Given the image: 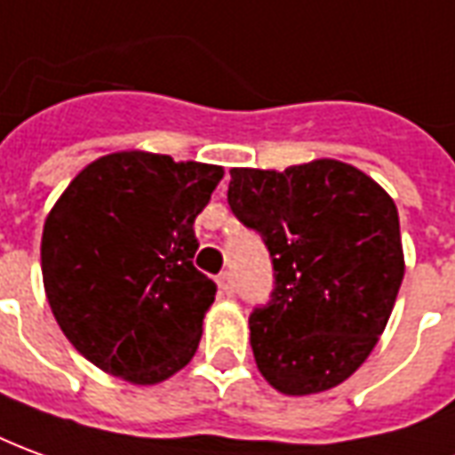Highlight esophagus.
<instances>
[{
    "label": "esophagus",
    "mask_w": 455,
    "mask_h": 455,
    "mask_svg": "<svg viewBox=\"0 0 455 455\" xmlns=\"http://www.w3.org/2000/svg\"><path fill=\"white\" fill-rule=\"evenodd\" d=\"M217 283H219V291H221L224 295H234V291H236V285H234V275H231L228 271L221 273V275L217 278Z\"/></svg>",
    "instance_id": "34e87169"
}]
</instances>
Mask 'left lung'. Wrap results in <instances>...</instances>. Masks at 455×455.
I'll use <instances>...</instances> for the list:
<instances>
[{
  "mask_svg": "<svg viewBox=\"0 0 455 455\" xmlns=\"http://www.w3.org/2000/svg\"><path fill=\"white\" fill-rule=\"evenodd\" d=\"M228 206L273 260L271 300L249 317L263 379L288 396L338 387L377 345L404 278L396 204L339 160L283 172L234 167Z\"/></svg>",
  "mask_w": 455,
  "mask_h": 455,
  "instance_id": "8db88e82",
  "label": "left lung"
}]
</instances>
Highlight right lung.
<instances>
[{"label": "right lung", "instance_id": "1", "mask_svg": "<svg viewBox=\"0 0 455 455\" xmlns=\"http://www.w3.org/2000/svg\"><path fill=\"white\" fill-rule=\"evenodd\" d=\"M224 170L125 150L73 177L44 221L41 273L73 347L130 384L189 364L217 285L196 271L195 219Z\"/></svg>", "mask_w": 455, "mask_h": 455}]
</instances>
